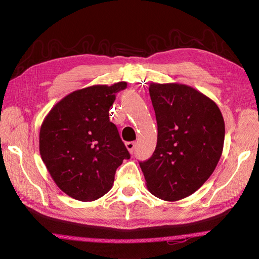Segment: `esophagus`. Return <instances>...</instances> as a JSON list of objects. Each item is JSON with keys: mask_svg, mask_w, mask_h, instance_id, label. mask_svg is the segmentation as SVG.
Instances as JSON below:
<instances>
[{"mask_svg": "<svg viewBox=\"0 0 259 259\" xmlns=\"http://www.w3.org/2000/svg\"><path fill=\"white\" fill-rule=\"evenodd\" d=\"M125 146H126L130 153H134L135 148H136V143L135 142H128V143L125 144Z\"/></svg>", "mask_w": 259, "mask_h": 259, "instance_id": "1", "label": "esophagus"}]
</instances>
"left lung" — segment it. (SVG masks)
<instances>
[{"instance_id": "left-lung-1", "label": "left lung", "mask_w": 259, "mask_h": 259, "mask_svg": "<svg viewBox=\"0 0 259 259\" xmlns=\"http://www.w3.org/2000/svg\"><path fill=\"white\" fill-rule=\"evenodd\" d=\"M158 123L150 159L139 162L148 190L164 201L189 197L213 174L221 159L225 122L218 106L191 86H149Z\"/></svg>"}]
</instances>
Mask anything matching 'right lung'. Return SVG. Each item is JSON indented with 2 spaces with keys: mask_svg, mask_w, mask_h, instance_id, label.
<instances>
[{
  "mask_svg": "<svg viewBox=\"0 0 259 259\" xmlns=\"http://www.w3.org/2000/svg\"><path fill=\"white\" fill-rule=\"evenodd\" d=\"M126 82L93 85L69 94L53 107L40 130L41 158L69 197L95 201L112 188L115 170L131 155L109 109Z\"/></svg>",
  "mask_w": 259,
  "mask_h": 259,
  "instance_id": "1",
  "label": "right lung"
}]
</instances>
